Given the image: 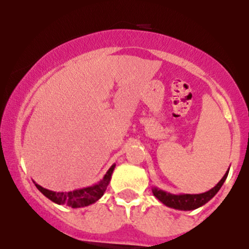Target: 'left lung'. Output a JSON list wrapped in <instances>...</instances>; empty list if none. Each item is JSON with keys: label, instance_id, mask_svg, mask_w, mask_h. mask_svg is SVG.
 Here are the masks:
<instances>
[{"label": "left lung", "instance_id": "obj_1", "mask_svg": "<svg viewBox=\"0 0 249 249\" xmlns=\"http://www.w3.org/2000/svg\"><path fill=\"white\" fill-rule=\"evenodd\" d=\"M228 172H230V168H228V171L225 173V176L222 177V179L220 180L218 184H216L212 190L207 191V192L205 193L171 194V193L165 192V191L158 190L157 187L152 188V193L153 196L159 200V201H161L162 204L166 205L167 207L174 208V210H180V211H192V210H196V208L201 207L202 205H205L206 202L210 201V200L219 192V190L221 188L226 178H227Z\"/></svg>", "mask_w": 249, "mask_h": 249}]
</instances>
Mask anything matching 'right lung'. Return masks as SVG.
<instances>
[{"label": "right lung", "mask_w": 249, "mask_h": 249, "mask_svg": "<svg viewBox=\"0 0 249 249\" xmlns=\"http://www.w3.org/2000/svg\"><path fill=\"white\" fill-rule=\"evenodd\" d=\"M115 166L116 165H112V166L108 168L104 178L98 184L93 185V186L81 188V190H75L71 191V192H53V191L39 186L38 184H35V186L38 188L39 192H42L48 199H50L55 204L67 205V206L71 208L85 207L102 198L103 194L107 191V187L111 180V176H112Z\"/></svg>", "instance_id": "add662e5"}]
</instances>
